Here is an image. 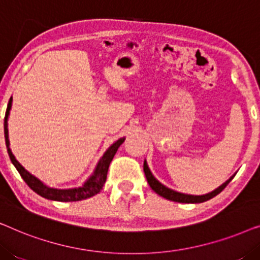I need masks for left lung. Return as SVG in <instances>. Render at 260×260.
Instances as JSON below:
<instances>
[{"mask_svg": "<svg viewBox=\"0 0 260 260\" xmlns=\"http://www.w3.org/2000/svg\"><path fill=\"white\" fill-rule=\"evenodd\" d=\"M143 170H144V174H145V177H147V181L149 183V186L152 190L155 191L156 194H158L159 197L167 199V200H170V201H175V202H182V204H200V202H205L209 200V199L214 198L215 195H218L219 193H221V191L225 189V187L229 184L232 179L234 177L231 176L229 180L226 181L225 183H222L221 186L219 188H216L215 190L211 191V193L208 194H205V195H189V194H183V193H179V191H175L173 189H170V188L163 186L161 182H158L157 180L155 179L154 175H152L150 169H149V167L147 165V162L144 161V165H143Z\"/></svg>", "mask_w": 260, "mask_h": 260, "instance_id": "1", "label": "left lung"}]
</instances>
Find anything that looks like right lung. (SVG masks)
<instances>
[{
    "instance_id": "add662e5",
    "label": "right lung",
    "mask_w": 260,
    "mask_h": 260,
    "mask_svg": "<svg viewBox=\"0 0 260 260\" xmlns=\"http://www.w3.org/2000/svg\"><path fill=\"white\" fill-rule=\"evenodd\" d=\"M12 102H13V98L10 97L8 106H7L6 117H5L6 145H7V150H8L10 161H12L13 165L15 166L17 172L20 173L21 177H22L24 182L28 184V187H29L31 190H34L35 193L39 194L42 198L48 199V200L61 201V202L80 201V200H84V199L91 198V197H93V195L98 194L99 191L102 190V188H103V186H104V183L106 181V176H108V170H109L110 163H111L113 156H115L117 150H118V148L120 147V144L123 143L125 138L124 137L119 138L118 141H116L115 143H113L111 147H110L108 150L105 151V154L103 155L101 161L98 162L97 167H95L92 176L81 187L71 188V189H56V188L47 187L46 184L42 183L40 180L37 179V177L28 173L27 170L16 161L15 156L13 155L12 150H10L9 138H8V123L7 122H8L9 111H10V109H12Z\"/></svg>"
}]
</instances>
